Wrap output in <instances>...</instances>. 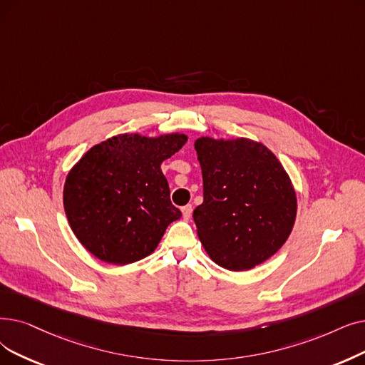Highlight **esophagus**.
I'll return each mask as SVG.
<instances>
[{
  "mask_svg": "<svg viewBox=\"0 0 365 365\" xmlns=\"http://www.w3.org/2000/svg\"><path fill=\"white\" fill-rule=\"evenodd\" d=\"M182 215H183V219H185V220H189V219H191V215H192V205H191V204L183 205V207H182Z\"/></svg>",
  "mask_w": 365,
  "mask_h": 365,
  "instance_id": "1",
  "label": "esophagus"
}]
</instances>
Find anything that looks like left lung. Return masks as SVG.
I'll use <instances>...</instances> for the list:
<instances>
[{
  "label": "left lung",
  "mask_w": 365,
  "mask_h": 365,
  "mask_svg": "<svg viewBox=\"0 0 365 365\" xmlns=\"http://www.w3.org/2000/svg\"><path fill=\"white\" fill-rule=\"evenodd\" d=\"M204 201L194 210L209 257L231 272L264 262L289 237L297 197L273 152L247 138L195 141Z\"/></svg>",
  "instance_id": "1"
}]
</instances>
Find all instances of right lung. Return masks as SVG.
Wrapping results in <instances>:
<instances>
[{
  "instance_id": "obj_1",
  "label": "right lung",
  "mask_w": 365,
  "mask_h": 365,
  "mask_svg": "<svg viewBox=\"0 0 365 365\" xmlns=\"http://www.w3.org/2000/svg\"><path fill=\"white\" fill-rule=\"evenodd\" d=\"M185 143L183 134H123L93 146L71 168L64 209L74 235L92 255L125 265L155 250L182 215L170 201L161 164Z\"/></svg>"
}]
</instances>
